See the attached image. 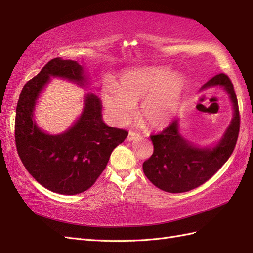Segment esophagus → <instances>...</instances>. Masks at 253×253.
I'll use <instances>...</instances> for the list:
<instances>
[{
  "instance_id": "1",
  "label": "esophagus",
  "mask_w": 253,
  "mask_h": 253,
  "mask_svg": "<svg viewBox=\"0 0 253 253\" xmlns=\"http://www.w3.org/2000/svg\"><path fill=\"white\" fill-rule=\"evenodd\" d=\"M139 138H140V133H138L136 131H129V133H128V137H127V139L129 141L136 140V139H139Z\"/></svg>"
}]
</instances>
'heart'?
<instances>
[{
	"mask_svg": "<svg viewBox=\"0 0 253 253\" xmlns=\"http://www.w3.org/2000/svg\"><path fill=\"white\" fill-rule=\"evenodd\" d=\"M186 87L182 75L166 67H147L124 73L118 85L107 84L103 101L112 117L124 124L133 116L136 104L142 100L143 120L152 127H163L176 115Z\"/></svg>",
	"mask_w": 253,
	"mask_h": 253,
	"instance_id": "b5f03b06",
	"label": "heart"
}]
</instances>
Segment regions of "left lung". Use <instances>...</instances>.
<instances>
[{"instance_id": "8db88e82", "label": "left lung", "mask_w": 253, "mask_h": 253, "mask_svg": "<svg viewBox=\"0 0 253 253\" xmlns=\"http://www.w3.org/2000/svg\"><path fill=\"white\" fill-rule=\"evenodd\" d=\"M223 87L234 106V117L223 138L214 148H198L180 136L178 120L158 135H151L153 154L142 164L147 178L159 189L180 193L195 189L208 181L232 155L237 142L240 116L234 85L225 74H218L203 84L201 90Z\"/></svg>"}]
</instances>
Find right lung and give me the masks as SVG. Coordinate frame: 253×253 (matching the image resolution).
Returning a JSON list of instances; mask_svg holds the SVG:
<instances>
[{
    "label": "right lung",
    "instance_id": "add662e5",
    "mask_svg": "<svg viewBox=\"0 0 253 253\" xmlns=\"http://www.w3.org/2000/svg\"><path fill=\"white\" fill-rule=\"evenodd\" d=\"M84 85L83 66L76 61L53 58L26 83L16 107L15 142L29 174L46 189L61 195L88 190L104 170L110 155L128 131L107 126L98 96L89 93L78 121L61 135H49L32 118L36 101L50 77Z\"/></svg>",
    "mask_w": 253,
    "mask_h": 253
}]
</instances>
